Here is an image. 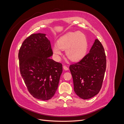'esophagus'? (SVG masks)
Returning a JSON list of instances; mask_svg holds the SVG:
<instances>
[{"label":"esophagus","mask_w":124,"mask_h":124,"mask_svg":"<svg viewBox=\"0 0 124 124\" xmlns=\"http://www.w3.org/2000/svg\"><path fill=\"white\" fill-rule=\"evenodd\" d=\"M63 69H64L65 70H68L69 69V68H68V67H67L66 66H63Z\"/></svg>","instance_id":"esophagus-1"}]
</instances>
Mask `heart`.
Wrapping results in <instances>:
<instances>
[{"mask_svg": "<svg viewBox=\"0 0 124 124\" xmlns=\"http://www.w3.org/2000/svg\"><path fill=\"white\" fill-rule=\"evenodd\" d=\"M88 41L83 32H70L60 38L53 47V53L57 59L62 55V50H66V56L72 61L83 58L87 52Z\"/></svg>", "mask_w": 124, "mask_h": 124, "instance_id": "obj_1", "label": "heart"}]
</instances>
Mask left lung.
I'll use <instances>...</instances> for the list:
<instances>
[{
	"label": "left lung",
	"instance_id": "obj_1",
	"mask_svg": "<svg viewBox=\"0 0 124 124\" xmlns=\"http://www.w3.org/2000/svg\"><path fill=\"white\" fill-rule=\"evenodd\" d=\"M74 91L83 99L91 98L99 93L106 69V56L102 44L97 39L89 53L82 60L71 65Z\"/></svg>",
	"mask_w": 124,
	"mask_h": 124
}]
</instances>
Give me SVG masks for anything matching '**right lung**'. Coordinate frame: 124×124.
I'll list each match as a JSON object with an SVG mask.
<instances>
[{"label": "right lung", "instance_id": "right-lung-1", "mask_svg": "<svg viewBox=\"0 0 124 124\" xmlns=\"http://www.w3.org/2000/svg\"><path fill=\"white\" fill-rule=\"evenodd\" d=\"M52 55L50 40L41 33L26 38L18 53L20 72L26 86L34 98L41 100L53 97L62 72V64L51 59Z\"/></svg>", "mask_w": 124, "mask_h": 124}]
</instances>
